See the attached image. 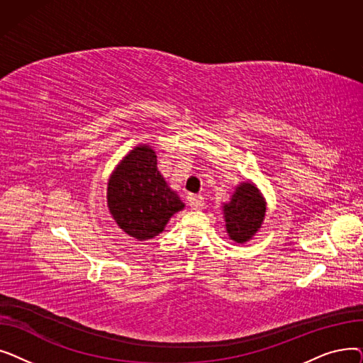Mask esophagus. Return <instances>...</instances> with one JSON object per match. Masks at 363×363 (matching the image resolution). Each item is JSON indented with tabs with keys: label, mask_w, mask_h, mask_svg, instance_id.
<instances>
[{
	"label": "esophagus",
	"mask_w": 363,
	"mask_h": 363,
	"mask_svg": "<svg viewBox=\"0 0 363 363\" xmlns=\"http://www.w3.org/2000/svg\"><path fill=\"white\" fill-rule=\"evenodd\" d=\"M186 201H188V206L191 207L193 211H200V208L204 206V199L197 194H189Z\"/></svg>",
	"instance_id": "obj_1"
}]
</instances>
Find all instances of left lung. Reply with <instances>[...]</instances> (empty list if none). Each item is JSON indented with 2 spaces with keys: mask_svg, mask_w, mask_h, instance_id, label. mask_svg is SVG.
Segmentation results:
<instances>
[{
  "mask_svg": "<svg viewBox=\"0 0 363 363\" xmlns=\"http://www.w3.org/2000/svg\"><path fill=\"white\" fill-rule=\"evenodd\" d=\"M228 237L238 244L250 241L262 228L266 215V200L253 181L235 186L230 201L222 204Z\"/></svg>",
  "mask_w": 363,
  "mask_h": 363,
  "instance_id": "obj_1",
  "label": "left lung"
}]
</instances>
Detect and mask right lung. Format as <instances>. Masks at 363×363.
<instances>
[{
    "label": "right lung",
    "instance_id": "add662e5",
    "mask_svg": "<svg viewBox=\"0 0 363 363\" xmlns=\"http://www.w3.org/2000/svg\"><path fill=\"white\" fill-rule=\"evenodd\" d=\"M107 207L125 234L145 241L157 237L185 204L159 172L155 148L138 144L108 177Z\"/></svg>",
    "mask_w": 363,
    "mask_h": 363
}]
</instances>
